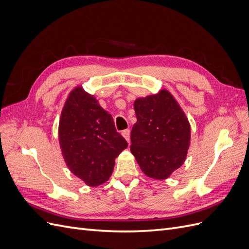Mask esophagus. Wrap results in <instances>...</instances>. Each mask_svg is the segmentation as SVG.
Masks as SVG:
<instances>
[{"label": "esophagus", "mask_w": 249, "mask_h": 249, "mask_svg": "<svg viewBox=\"0 0 249 249\" xmlns=\"http://www.w3.org/2000/svg\"><path fill=\"white\" fill-rule=\"evenodd\" d=\"M122 134H123V136L124 137V139L126 140V142L130 143V141H131V139H130V134H131L130 130H124Z\"/></svg>", "instance_id": "esophagus-1"}]
</instances>
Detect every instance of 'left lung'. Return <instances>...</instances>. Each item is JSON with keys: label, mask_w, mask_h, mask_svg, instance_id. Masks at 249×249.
<instances>
[{"label": "left lung", "mask_w": 249, "mask_h": 249, "mask_svg": "<svg viewBox=\"0 0 249 249\" xmlns=\"http://www.w3.org/2000/svg\"><path fill=\"white\" fill-rule=\"evenodd\" d=\"M134 109L137 122L131 132V152L145 176L166 179L186 160L189 120L167 89L138 97Z\"/></svg>", "instance_id": "left-lung-1"}]
</instances>
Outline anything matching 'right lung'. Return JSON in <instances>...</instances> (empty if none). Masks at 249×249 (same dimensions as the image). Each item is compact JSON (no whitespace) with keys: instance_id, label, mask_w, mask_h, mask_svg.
<instances>
[{"instance_id":"right-lung-1","label":"right lung","mask_w":249,"mask_h":249,"mask_svg":"<svg viewBox=\"0 0 249 249\" xmlns=\"http://www.w3.org/2000/svg\"><path fill=\"white\" fill-rule=\"evenodd\" d=\"M59 144L65 164L87 186L107 182L115 159L127 147L113 117L82 86L74 87L60 116Z\"/></svg>"}]
</instances>
